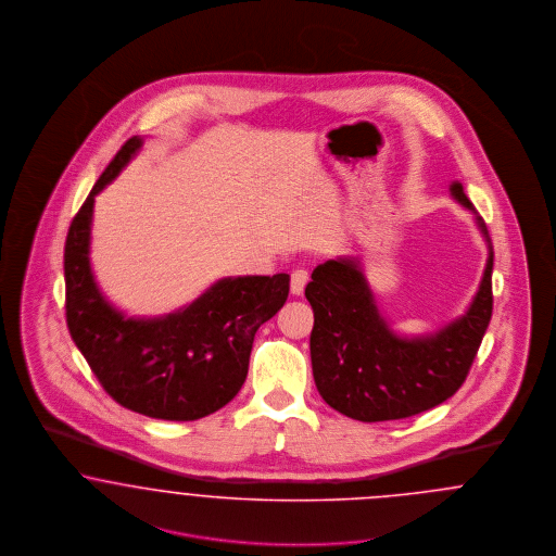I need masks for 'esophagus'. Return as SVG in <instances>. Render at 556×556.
I'll return each instance as SVG.
<instances>
[{"mask_svg": "<svg viewBox=\"0 0 556 556\" xmlns=\"http://www.w3.org/2000/svg\"><path fill=\"white\" fill-rule=\"evenodd\" d=\"M308 279H311V275H308V270H304V268H298V270H293L291 273V293L293 295H302L304 293V288H306V283H308Z\"/></svg>", "mask_w": 556, "mask_h": 556, "instance_id": "obj_1", "label": "esophagus"}]
</instances>
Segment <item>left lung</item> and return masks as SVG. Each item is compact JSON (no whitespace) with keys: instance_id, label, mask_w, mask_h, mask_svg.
Wrapping results in <instances>:
<instances>
[{"instance_id":"1","label":"left lung","mask_w":556,"mask_h":556,"mask_svg":"<svg viewBox=\"0 0 556 556\" xmlns=\"http://www.w3.org/2000/svg\"><path fill=\"white\" fill-rule=\"evenodd\" d=\"M450 193L476 212L458 181ZM476 223L490 250L479 290L463 317L429 336H397L375 304L361 261L336 258L313 270L306 286L315 313L311 361L318 394L331 408L375 424L419 415L456 394L476 361L494 302V252L477 212Z\"/></svg>"}]
</instances>
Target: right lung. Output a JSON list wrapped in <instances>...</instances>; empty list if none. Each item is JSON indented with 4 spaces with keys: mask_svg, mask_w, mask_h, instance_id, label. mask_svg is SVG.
<instances>
[{
    "mask_svg": "<svg viewBox=\"0 0 556 556\" xmlns=\"http://www.w3.org/2000/svg\"><path fill=\"white\" fill-rule=\"evenodd\" d=\"M141 143L135 135L116 152L71 223L64 245L66 323L87 365L121 406L152 419L195 421L238 396L254 336L286 304L290 275L220 279L164 317H125L114 308L89 263L93 202Z\"/></svg>",
    "mask_w": 556,
    "mask_h": 556,
    "instance_id": "obj_1",
    "label": "right lung"
}]
</instances>
